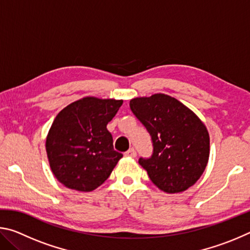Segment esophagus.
<instances>
[{"label": "esophagus", "instance_id": "obj_1", "mask_svg": "<svg viewBox=\"0 0 250 250\" xmlns=\"http://www.w3.org/2000/svg\"><path fill=\"white\" fill-rule=\"evenodd\" d=\"M125 155L128 156V158H135V156H137V151H135L133 147H131V149L125 152Z\"/></svg>", "mask_w": 250, "mask_h": 250}]
</instances>
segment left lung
Returning <instances> with one entry per match:
<instances>
[{
    "instance_id": "8db88e82",
    "label": "left lung",
    "mask_w": 250,
    "mask_h": 250,
    "mask_svg": "<svg viewBox=\"0 0 250 250\" xmlns=\"http://www.w3.org/2000/svg\"><path fill=\"white\" fill-rule=\"evenodd\" d=\"M130 109L151 135L153 153L139 159L150 180L166 193L196 183L209 156V135L191 109L164 94L130 100Z\"/></svg>"
}]
</instances>
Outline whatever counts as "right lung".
<instances>
[{"label":"right lung","instance_id":"obj_1","mask_svg":"<svg viewBox=\"0 0 250 250\" xmlns=\"http://www.w3.org/2000/svg\"><path fill=\"white\" fill-rule=\"evenodd\" d=\"M124 101L84 97L62 110L46 138L49 166L66 188L94 191L108 179L122 154L107 129Z\"/></svg>","mask_w":250,"mask_h":250}]
</instances>
